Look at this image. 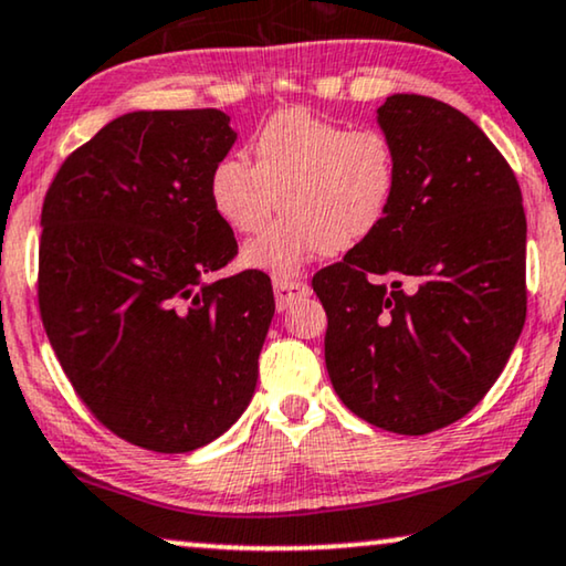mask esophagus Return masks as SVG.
Listing matches in <instances>:
<instances>
[{"mask_svg":"<svg viewBox=\"0 0 566 566\" xmlns=\"http://www.w3.org/2000/svg\"><path fill=\"white\" fill-rule=\"evenodd\" d=\"M307 294H310V286L305 282L274 280V297H276V307L280 310H286L292 302L307 297Z\"/></svg>","mask_w":566,"mask_h":566,"instance_id":"obj_1","label":"esophagus"}]
</instances>
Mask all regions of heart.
<instances>
[{"mask_svg":"<svg viewBox=\"0 0 566 566\" xmlns=\"http://www.w3.org/2000/svg\"><path fill=\"white\" fill-rule=\"evenodd\" d=\"M395 192L397 154L385 133L348 130L302 107L261 125L253 164L226 156L210 174L214 212L235 233H256L276 207L284 212L241 253L245 266L280 280L317 253H340L371 238Z\"/></svg>","mask_w":566,"mask_h":566,"instance_id":"1","label":"heart"}]
</instances>
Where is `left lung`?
I'll use <instances>...</instances> for the list:
<instances>
[{
    "label": "left lung",
    "instance_id": "left-lung-1",
    "mask_svg": "<svg viewBox=\"0 0 566 566\" xmlns=\"http://www.w3.org/2000/svg\"><path fill=\"white\" fill-rule=\"evenodd\" d=\"M397 192L377 233L313 276L333 389L366 423L423 436L464 418L525 323L515 174L464 113L420 94L377 109Z\"/></svg>",
    "mask_w": 566,
    "mask_h": 566
}]
</instances>
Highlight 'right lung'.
I'll list each match as a JSON object with an SVG mask.
<instances>
[{
  "instance_id": "obj_1",
  "label": "right lung",
  "mask_w": 566,
  "mask_h": 566,
  "mask_svg": "<svg viewBox=\"0 0 566 566\" xmlns=\"http://www.w3.org/2000/svg\"><path fill=\"white\" fill-rule=\"evenodd\" d=\"M235 138L220 109H138L76 148L45 195L48 340L94 418L140 449L207 446L256 389L272 280L207 282L238 253L210 200Z\"/></svg>"
}]
</instances>
